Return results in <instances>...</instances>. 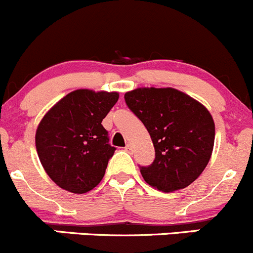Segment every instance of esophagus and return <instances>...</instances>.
I'll return each mask as SVG.
<instances>
[{"mask_svg": "<svg viewBox=\"0 0 253 253\" xmlns=\"http://www.w3.org/2000/svg\"><path fill=\"white\" fill-rule=\"evenodd\" d=\"M125 151H127V152H131V151H132V146H131V144H127V146L125 147Z\"/></svg>", "mask_w": 253, "mask_h": 253, "instance_id": "34e87169", "label": "esophagus"}]
</instances>
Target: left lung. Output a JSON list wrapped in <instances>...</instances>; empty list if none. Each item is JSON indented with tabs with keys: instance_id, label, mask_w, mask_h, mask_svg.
<instances>
[{
	"instance_id": "obj_1",
	"label": "left lung",
	"mask_w": 253,
	"mask_h": 253,
	"mask_svg": "<svg viewBox=\"0 0 253 253\" xmlns=\"http://www.w3.org/2000/svg\"><path fill=\"white\" fill-rule=\"evenodd\" d=\"M127 106L143 122L156 158L141 167L146 183L175 192L193 183L209 163L215 124L209 110L173 87H137L125 94Z\"/></svg>"
}]
</instances>
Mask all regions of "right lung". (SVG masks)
Segmentation results:
<instances>
[{
    "label": "right lung",
    "instance_id": "1",
    "mask_svg": "<svg viewBox=\"0 0 253 253\" xmlns=\"http://www.w3.org/2000/svg\"><path fill=\"white\" fill-rule=\"evenodd\" d=\"M119 92L79 89L59 100L36 131L39 161L61 189L84 194L104 178L115 147L101 125L119 100Z\"/></svg>",
    "mask_w": 253,
    "mask_h": 253
}]
</instances>
